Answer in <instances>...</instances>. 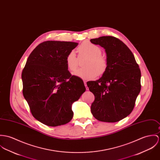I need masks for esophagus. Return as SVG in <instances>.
Returning <instances> with one entry per match:
<instances>
[{
    "mask_svg": "<svg viewBox=\"0 0 160 160\" xmlns=\"http://www.w3.org/2000/svg\"><path fill=\"white\" fill-rule=\"evenodd\" d=\"M84 86H85V87H86V90H88V87H87L86 81H84Z\"/></svg>",
    "mask_w": 160,
    "mask_h": 160,
    "instance_id": "34e87169",
    "label": "esophagus"
}]
</instances>
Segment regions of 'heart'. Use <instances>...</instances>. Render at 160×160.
Here are the masks:
<instances>
[{"instance_id":"b5f03b06","label":"heart","mask_w":160,"mask_h":160,"mask_svg":"<svg viewBox=\"0 0 160 160\" xmlns=\"http://www.w3.org/2000/svg\"><path fill=\"white\" fill-rule=\"evenodd\" d=\"M79 57H87L84 62V68L77 70L74 75L82 79H93L97 75L102 76L106 73L108 62L107 58L102 55V48L97 44L89 41H86L81 44L77 48ZM66 65L68 70L73 72L78 65V58L75 52L72 51L68 53L65 58Z\"/></svg>"}]
</instances>
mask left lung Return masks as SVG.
<instances>
[{"label":"left lung","instance_id":"1","mask_svg":"<svg viewBox=\"0 0 160 160\" xmlns=\"http://www.w3.org/2000/svg\"><path fill=\"white\" fill-rule=\"evenodd\" d=\"M90 42L105 49L108 62L100 79L87 82L95 96L91 112L99 121L118 122L134 109L141 88L140 68L130 49L118 38L103 36Z\"/></svg>","mask_w":160,"mask_h":160}]
</instances>
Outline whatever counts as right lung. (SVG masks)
I'll return each instance as SVG.
<instances>
[{
	"instance_id": "obj_1",
	"label": "right lung",
	"mask_w": 160,
	"mask_h": 160,
	"mask_svg": "<svg viewBox=\"0 0 160 160\" xmlns=\"http://www.w3.org/2000/svg\"><path fill=\"white\" fill-rule=\"evenodd\" d=\"M78 43L46 41L29 55L22 72V93L30 112L46 125L57 127L73 118L72 104L86 91L83 81L66 65L68 53Z\"/></svg>"
}]
</instances>
